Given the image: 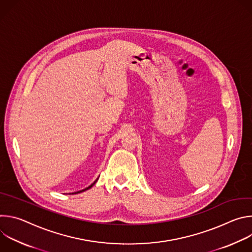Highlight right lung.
Segmentation results:
<instances>
[{
    "label": "right lung",
    "instance_id": "obj_1",
    "mask_svg": "<svg viewBox=\"0 0 252 252\" xmlns=\"http://www.w3.org/2000/svg\"><path fill=\"white\" fill-rule=\"evenodd\" d=\"M96 181H97V179H96ZM96 181H94V183H93V184H92V185H91V186H90V187H88V188H87V189H83V190H80V191H77V192H75V193H80V192H83V191H86V190H88V189H91V188H92V187H94V184H95V183H96Z\"/></svg>",
    "mask_w": 252,
    "mask_h": 252
}]
</instances>
